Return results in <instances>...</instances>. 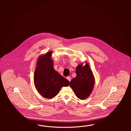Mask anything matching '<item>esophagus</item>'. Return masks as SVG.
I'll return each mask as SVG.
<instances>
[{
  "label": "esophagus",
  "mask_w": 131,
  "mask_h": 131,
  "mask_svg": "<svg viewBox=\"0 0 131 131\" xmlns=\"http://www.w3.org/2000/svg\"><path fill=\"white\" fill-rule=\"evenodd\" d=\"M67 79L68 80V81H71V78L70 77V76H68V77H67Z\"/></svg>",
  "instance_id": "obj_1"
}]
</instances>
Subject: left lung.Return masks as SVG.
<instances>
[{"mask_svg": "<svg viewBox=\"0 0 131 131\" xmlns=\"http://www.w3.org/2000/svg\"><path fill=\"white\" fill-rule=\"evenodd\" d=\"M83 66L81 63L76 69V76L70 82V86L76 96L81 100L89 97L91 94L95 85V79L89 64L85 62Z\"/></svg>", "mask_w": 131, "mask_h": 131, "instance_id": "8db88e82", "label": "left lung"}]
</instances>
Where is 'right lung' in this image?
Instances as JSON below:
<instances>
[{"mask_svg": "<svg viewBox=\"0 0 131 131\" xmlns=\"http://www.w3.org/2000/svg\"><path fill=\"white\" fill-rule=\"evenodd\" d=\"M52 51L39 56L34 72V84L43 97L52 99L59 94L63 86H68L69 81L60 75L53 68Z\"/></svg>", "mask_w": 131, "mask_h": 131, "instance_id": "obj_1", "label": "right lung"}]
</instances>
